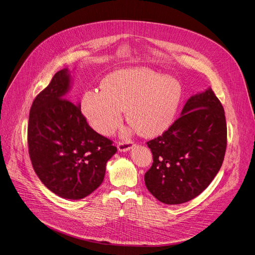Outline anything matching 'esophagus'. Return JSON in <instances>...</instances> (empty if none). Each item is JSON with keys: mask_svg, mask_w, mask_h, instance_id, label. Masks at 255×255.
Instances as JSON below:
<instances>
[{"mask_svg": "<svg viewBox=\"0 0 255 255\" xmlns=\"http://www.w3.org/2000/svg\"><path fill=\"white\" fill-rule=\"evenodd\" d=\"M134 143L132 141H119L117 146L120 151H128L130 148H132Z\"/></svg>", "mask_w": 255, "mask_h": 255, "instance_id": "esophagus-1", "label": "esophagus"}]
</instances>
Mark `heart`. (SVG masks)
<instances>
[{
  "mask_svg": "<svg viewBox=\"0 0 255 255\" xmlns=\"http://www.w3.org/2000/svg\"><path fill=\"white\" fill-rule=\"evenodd\" d=\"M183 97L181 83L147 68H133L108 75L102 89L84 92L81 109L90 126L108 135L126 111L127 121L145 136L165 132L173 124Z\"/></svg>",
  "mask_w": 255,
  "mask_h": 255,
  "instance_id": "b5f03b06",
  "label": "heart"
}]
</instances>
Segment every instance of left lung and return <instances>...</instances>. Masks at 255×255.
<instances>
[{
    "label": "left lung",
    "mask_w": 255,
    "mask_h": 255,
    "mask_svg": "<svg viewBox=\"0 0 255 255\" xmlns=\"http://www.w3.org/2000/svg\"><path fill=\"white\" fill-rule=\"evenodd\" d=\"M147 146L153 163L144 182L157 200L180 204L205 190L220 171L227 148L225 111L212 87L191 97L180 117Z\"/></svg>",
    "instance_id": "8db88e82"
}]
</instances>
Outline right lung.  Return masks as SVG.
<instances>
[{
    "label": "right lung",
    "instance_id": "1",
    "mask_svg": "<svg viewBox=\"0 0 255 255\" xmlns=\"http://www.w3.org/2000/svg\"><path fill=\"white\" fill-rule=\"evenodd\" d=\"M67 69L57 72L34 99L27 129L33 170L62 198L77 200L104 181L107 161L117 151L113 141L92 129L81 110L67 100Z\"/></svg>",
    "mask_w": 255,
    "mask_h": 255
}]
</instances>
